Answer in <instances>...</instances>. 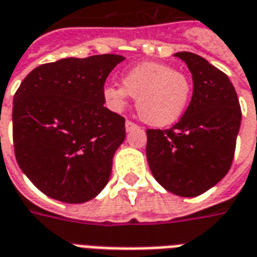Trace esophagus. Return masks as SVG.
<instances>
[{
  "label": "esophagus",
  "mask_w": 257,
  "mask_h": 257,
  "mask_svg": "<svg viewBox=\"0 0 257 257\" xmlns=\"http://www.w3.org/2000/svg\"><path fill=\"white\" fill-rule=\"evenodd\" d=\"M136 127H138L136 123H133L131 120H126V131H131L133 128H136Z\"/></svg>",
  "instance_id": "34e87169"
}]
</instances>
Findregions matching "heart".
I'll return each instance as SVG.
<instances>
[{
	"label": "heart",
	"mask_w": 257,
	"mask_h": 257,
	"mask_svg": "<svg viewBox=\"0 0 257 257\" xmlns=\"http://www.w3.org/2000/svg\"><path fill=\"white\" fill-rule=\"evenodd\" d=\"M121 86L108 85L102 90L105 104L121 110L128 98H136L137 112L149 126H170L183 115L190 100L192 86L185 74L167 64L142 63L127 71Z\"/></svg>",
	"instance_id": "heart-1"
}]
</instances>
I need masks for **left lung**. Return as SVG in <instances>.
Returning <instances> with one entry per match:
<instances>
[{"label": "left lung", "mask_w": 257, "mask_h": 257, "mask_svg": "<svg viewBox=\"0 0 257 257\" xmlns=\"http://www.w3.org/2000/svg\"><path fill=\"white\" fill-rule=\"evenodd\" d=\"M175 56L192 72V100L171 128H148V164L166 190L196 197L222 181L231 167L241 108L224 72L198 54L179 52Z\"/></svg>", "instance_id": "1"}]
</instances>
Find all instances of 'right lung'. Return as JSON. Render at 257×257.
<instances>
[{
    "label": "right lung",
    "mask_w": 257,
    "mask_h": 257,
    "mask_svg": "<svg viewBox=\"0 0 257 257\" xmlns=\"http://www.w3.org/2000/svg\"><path fill=\"white\" fill-rule=\"evenodd\" d=\"M119 54L61 59L34 68L13 97L19 167L48 197L80 204L105 188L126 138L124 117L104 106Z\"/></svg>",
    "instance_id": "add662e5"
}]
</instances>
